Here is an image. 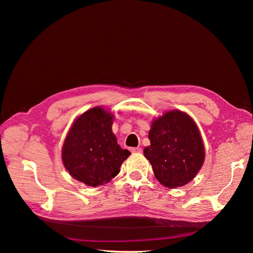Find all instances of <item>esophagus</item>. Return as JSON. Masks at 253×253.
Instances as JSON below:
<instances>
[{"instance_id": "34e87169", "label": "esophagus", "mask_w": 253, "mask_h": 253, "mask_svg": "<svg viewBox=\"0 0 253 253\" xmlns=\"http://www.w3.org/2000/svg\"><path fill=\"white\" fill-rule=\"evenodd\" d=\"M131 152H133V153H141V152H142V149L139 148V147L132 148V149H131Z\"/></svg>"}]
</instances>
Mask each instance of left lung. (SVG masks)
Masks as SVG:
<instances>
[{
    "label": "left lung",
    "mask_w": 253,
    "mask_h": 253,
    "mask_svg": "<svg viewBox=\"0 0 253 253\" xmlns=\"http://www.w3.org/2000/svg\"><path fill=\"white\" fill-rule=\"evenodd\" d=\"M143 154L163 186L175 189L192 180L205 162V147L194 120L172 110L152 121Z\"/></svg>",
    "instance_id": "left-lung-1"
}]
</instances>
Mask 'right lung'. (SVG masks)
Instances as JSON below:
<instances>
[{
	"mask_svg": "<svg viewBox=\"0 0 253 253\" xmlns=\"http://www.w3.org/2000/svg\"><path fill=\"white\" fill-rule=\"evenodd\" d=\"M113 120V114L101 106L84 112L75 120L62 148L63 165L75 179L97 187L120 172L131 153L117 143Z\"/></svg>",
	"mask_w": 253,
	"mask_h": 253,
	"instance_id": "add662e5",
	"label": "right lung"
}]
</instances>
